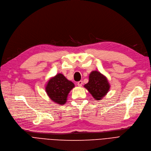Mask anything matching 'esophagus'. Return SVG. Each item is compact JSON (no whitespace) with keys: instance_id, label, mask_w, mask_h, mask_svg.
I'll return each instance as SVG.
<instances>
[{"instance_id":"esophagus-1","label":"esophagus","mask_w":151,"mask_h":151,"mask_svg":"<svg viewBox=\"0 0 151 151\" xmlns=\"http://www.w3.org/2000/svg\"><path fill=\"white\" fill-rule=\"evenodd\" d=\"M77 85H78V86L79 87H81L82 86V85H83V81H78V83H77Z\"/></svg>"}]
</instances>
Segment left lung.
I'll list each match as a JSON object with an SVG mask.
<instances>
[{
	"label": "left lung",
	"mask_w": 151,
	"mask_h": 151,
	"mask_svg": "<svg viewBox=\"0 0 151 151\" xmlns=\"http://www.w3.org/2000/svg\"><path fill=\"white\" fill-rule=\"evenodd\" d=\"M84 87L96 100H101L109 91L110 85L106 77L98 71H93L89 76V81Z\"/></svg>",
	"instance_id": "obj_1"
}]
</instances>
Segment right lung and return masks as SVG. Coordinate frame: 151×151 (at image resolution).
I'll return each instance as SVG.
<instances>
[{
    "label": "right lung",
    "mask_w": 151,
    "mask_h": 151,
    "mask_svg": "<svg viewBox=\"0 0 151 151\" xmlns=\"http://www.w3.org/2000/svg\"><path fill=\"white\" fill-rule=\"evenodd\" d=\"M74 87L73 83L67 80L63 75L58 73L49 80L45 86V91L53 102L64 104L66 102L68 93Z\"/></svg>",
    "instance_id": "right-lung-1"
}]
</instances>
